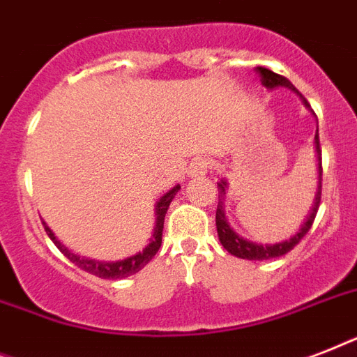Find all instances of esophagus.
<instances>
[{
	"label": "esophagus",
	"instance_id": "esophagus-1",
	"mask_svg": "<svg viewBox=\"0 0 357 357\" xmlns=\"http://www.w3.org/2000/svg\"><path fill=\"white\" fill-rule=\"evenodd\" d=\"M211 168V161L206 159V157H198L195 161L190 162L189 167V176L190 178H200V176H206Z\"/></svg>",
	"mask_w": 357,
	"mask_h": 357
}]
</instances>
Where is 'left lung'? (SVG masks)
I'll use <instances>...</instances> for the list:
<instances>
[{"label":"left lung","instance_id":"left-lung-1","mask_svg":"<svg viewBox=\"0 0 357 357\" xmlns=\"http://www.w3.org/2000/svg\"><path fill=\"white\" fill-rule=\"evenodd\" d=\"M257 74L261 77V83L266 86V89H278V86H282V89H289V91L296 92L300 94L294 85L287 77H283L280 74H274L272 70L263 68V66H257ZM302 98V94H300ZM304 105L305 107H310V103L305 98ZM315 151H317V159H319V183H317V192H315V200H313V206L310 209V215L305 217L304 224L300 226V229L293 237L289 238V241H283V243H276V244H257L252 243V241H246L244 237L237 235L234 229L229 228L228 218H226V213H224V202H226V190H228V181L226 179H220L217 183L218 187V206H217V231H218V238H220V244H222L224 248L228 250L229 254L235 255V257H241V259H250V261H265V259H274V257H282L287 252L296 246V244L304 238V235L307 234L313 226V220L317 217V211H319V206H321V192H322V162H321V142H319V129H317L315 133Z\"/></svg>","mask_w":357,"mask_h":357}]
</instances>
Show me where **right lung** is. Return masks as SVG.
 Here are the masks:
<instances>
[{
    "instance_id": "right-lung-1",
    "label": "right lung",
    "mask_w": 357,
    "mask_h": 357,
    "mask_svg": "<svg viewBox=\"0 0 357 357\" xmlns=\"http://www.w3.org/2000/svg\"><path fill=\"white\" fill-rule=\"evenodd\" d=\"M181 189L179 185H176L174 189H170L167 195H162L155 204V228H153V235H151L150 243L146 244V248L142 252H137L131 257H126V259L120 261H96V259H89V257H81V255L74 254V252H70L64 244H61L55 234H53L52 229L47 228L46 222L44 224V229H46V234L50 235L55 246H57L61 252H63L66 257H68L74 265H77L81 271L91 272L94 276L103 278V280H122V278H128L131 274H137L140 268H144L148 263L151 261V257L157 254V250L161 248V241H162V226H165V215L168 211V206H170V202L174 200V196L178 195V190Z\"/></svg>"
}]
</instances>
